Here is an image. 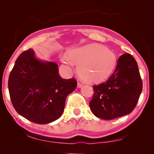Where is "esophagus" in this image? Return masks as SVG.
<instances>
[{"instance_id":"1","label":"esophagus","mask_w":154,"mask_h":154,"mask_svg":"<svg viewBox=\"0 0 154 154\" xmlns=\"http://www.w3.org/2000/svg\"><path fill=\"white\" fill-rule=\"evenodd\" d=\"M77 86H78V88H81L82 86H83V84H82L81 83H80V82H78Z\"/></svg>"}]
</instances>
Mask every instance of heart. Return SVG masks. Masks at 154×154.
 <instances>
[{
  "mask_svg": "<svg viewBox=\"0 0 154 154\" xmlns=\"http://www.w3.org/2000/svg\"><path fill=\"white\" fill-rule=\"evenodd\" d=\"M64 64L73 67L79 64L78 71L84 81L89 83L104 81L116 68L118 57L106 46L92 43L69 50L61 56Z\"/></svg>",
  "mask_w": 154,
  "mask_h": 154,
  "instance_id": "1",
  "label": "heart"
}]
</instances>
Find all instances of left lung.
<instances>
[{"label": "left lung", "mask_w": 154, "mask_h": 154, "mask_svg": "<svg viewBox=\"0 0 154 154\" xmlns=\"http://www.w3.org/2000/svg\"><path fill=\"white\" fill-rule=\"evenodd\" d=\"M90 108L97 117L112 120L131 113L142 90L137 64L133 57L125 53L118 60L114 72L104 83L93 86Z\"/></svg>", "instance_id": "obj_1"}]
</instances>
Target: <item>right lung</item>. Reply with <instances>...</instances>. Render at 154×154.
<instances>
[{
  "label": "right lung",
  "mask_w": 154,
  "mask_h": 154,
  "mask_svg": "<svg viewBox=\"0 0 154 154\" xmlns=\"http://www.w3.org/2000/svg\"><path fill=\"white\" fill-rule=\"evenodd\" d=\"M57 64L41 62L33 49L17 59L8 79L10 100L19 114L38 124L53 122L64 112L66 97L75 89L74 78L63 79Z\"/></svg>",
  "instance_id": "right-lung-1"
}]
</instances>
